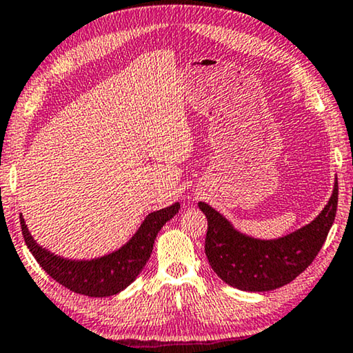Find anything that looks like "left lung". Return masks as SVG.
<instances>
[{"instance_id": "left-lung-1", "label": "left lung", "mask_w": 353, "mask_h": 353, "mask_svg": "<svg viewBox=\"0 0 353 353\" xmlns=\"http://www.w3.org/2000/svg\"><path fill=\"white\" fill-rule=\"evenodd\" d=\"M199 208L208 221L205 254L214 273L235 289L268 292L292 283L321 251L338 208V180L316 219L274 240L241 233L208 203L199 202Z\"/></svg>"}]
</instances>
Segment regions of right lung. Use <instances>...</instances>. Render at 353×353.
<instances>
[{"mask_svg":"<svg viewBox=\"0 0 353 353\" xmlns=\"http://www.w3.org/2000/svg\"><path fill=\"white\" fill-rule=\"evenodd\" d=\"M178 210L180 203L175 202L170 207L153 211L146 216L126 245L105 256L88 260L57 256L37 245L26 227L23 216H20V225L26 246L48 276L75 294L102 298L120 294L134 283L148 262L158 232L178 213Z\"/></svg>","mask_w":353,"mask_h":353,"instance_id":"add662e5","label":"right lung"}]
</instances>
